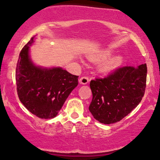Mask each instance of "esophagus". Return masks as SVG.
Here are the masks:
<instances>
[{
    "mask_svg": "<svg viewBox=\"0 0 160 160\" xmlns=\"http://www.w3.org/2000/svg\"><path fill=\"white\" fill-rule=\"evenodd\" d=\"M89 81V79L88 77H82L81 78H80V80H79V82H80V83L81 84H83V85H86V84H87L88 82Z\"/></svg>",
    "mask_w": 160,
    "mask_h": 160,
    "instance_id": "obj_1",
    "label": "esophagus"
}]
</instances>
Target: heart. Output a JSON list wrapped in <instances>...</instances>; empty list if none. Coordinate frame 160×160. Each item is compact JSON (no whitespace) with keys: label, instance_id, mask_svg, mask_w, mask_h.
I'll return each mask as SVG.
<instances>
[{"label":"heart","instance_id":"1","mask_svg":"<svg viewBox=\"0 0 160 160\" xmlns=\"http://www.w3.org/2000/svg\"><path fill=\"white\" fill-rule=\"evenodd\" d=\"M111 54L110 50H103L101 51L96 56H93L92 58L94 59H103V58H107ZM122 62V58L120 56H114L112 58H108L102 62L100 65V70L103 72H108V71H113L118 68Z\"/></svg>","mask_w":160,"mask_h":160}]
</instances>
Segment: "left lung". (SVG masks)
I'll return each instance as SVG.
<instances>
[{
  "label": "left lung",
  "instance_id": "8db88e82",
  "mask_svg": "<svg viewBox=\"0 0 160 160\" xmlns=\"http://www.w3.org/2000/svg\"><path fill=\"white\" fill-rule=\"evenodd\" d=\"M146 64L138 68L125 66L104 78L90 81L92 93L89 110L104 124L120 121L140 103L147 81Z\"/></svg>",
  "mask_w": 160,
  "mask_h": 160
}]
</instances>
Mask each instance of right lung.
Masks as SVG:
<instances>
[{
	"mask_svg": "<svg viewBox=\"0 0 160 160\" xmlns=\"http://www.w3.org/2000/svg\"><path fill=\"white\" fill-rule=\"evenodd\" d=\"M33 42L34 37L20 52L16 69L17 94L33 114L41 119H52L78 85V76L62 68L48 69L34 65L29 57V46Z\"/></svg>",
	"mask_w": 160,
	"mask_h": 160,
	"instance_id": "1",
	"label": "right lung"
}]
</instances>
